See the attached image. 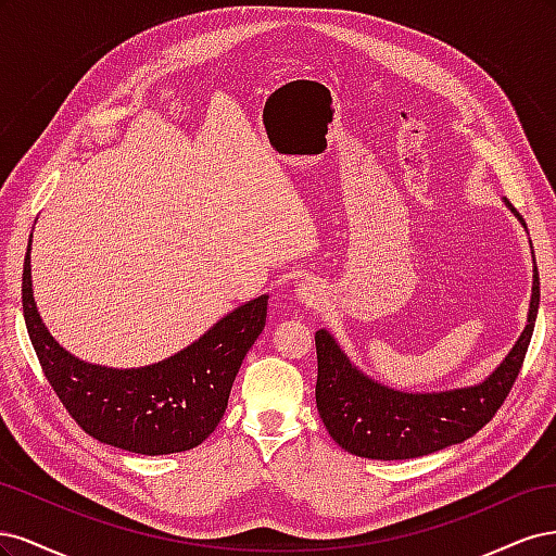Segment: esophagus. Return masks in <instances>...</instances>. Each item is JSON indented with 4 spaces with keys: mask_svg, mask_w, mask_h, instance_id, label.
Masks as SVG:
<instances>
[{
    "mask_svg": "<svg viewBox=\"0 0 556 556\" xmlns=\"http://www.w3.org/2000/svg\"><path fill=\"white\" fill-rule=\"evenodd\" d=\"M296 299L304 304L306 308H315L325 301V290L319 288L317 280H301L299 288H296Z\"/></svg>",
    "mask_w": 556,
    "mask_h": 556,
    "instance_id": "34e87169",
    "label": "esophagus"
}]
</instances>
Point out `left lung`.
Here are the masks:
<instances>
[{
    "label": "left lung",
    "mask_w": 556,
    "mask_h": 556,
    "mask_svg": "<svg viewBox=\"0 0 556 556\" xmlns=\"http://www.w3.org/2000/svg\"><path fill=\"white\" fill-rule=\"evenodd\" d=\"M506 206L527 227L506 199ZM535 264V257H533ZM541 301V278L533 266V294L527 327L496 371L462 390L410 394L364 376L327 329L315 333L317 413L331 439L366 459H413L462 443L478 433L503 406L525 364Z\"/></svg>",
    "instance_id": "left-lung-1"
}]
</instances>
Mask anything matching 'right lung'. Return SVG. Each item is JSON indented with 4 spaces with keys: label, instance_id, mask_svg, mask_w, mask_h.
I'll use <instances>...</instances> for the list:
<instances>
[{
    "label": "right lung",
    "instance_id": "1",
    "mask_svg": "<svg viewBox=\"0 0 556 556\" xmlns=\"http://www.w3.org/2000/svg\"><path fill=\"white\" fill-rule=\"evenodd\" d=\"M29 245L23 266L27 333L46 380L76 425L99 443L148 457L204 443L223 419L233 378L266 325L268 296L231 311L169 359L143 368H106L70 355L41 323Z\"/></svg>",
    "mask_w": 556,
    "mask_h": 556
}]
</instances>
